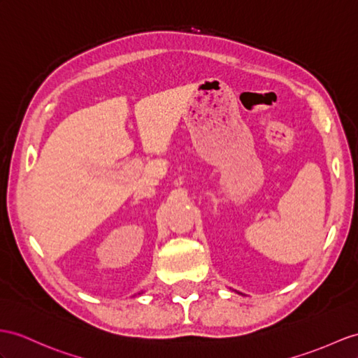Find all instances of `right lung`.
<instances>
[{"label": "right lung", "mask_w": 358, "mask_h": 358, "mask_svg": "<svg viewBox=\"0 0 358 358\" xmlns=\"http://www.w3.org/2000/svg\"><path fill=\"white\" fill-rule=\"evenodd\" d=\"M138 294H139V293H138Z\"/></svg>", "instance_id": "1"}]
</instances>
